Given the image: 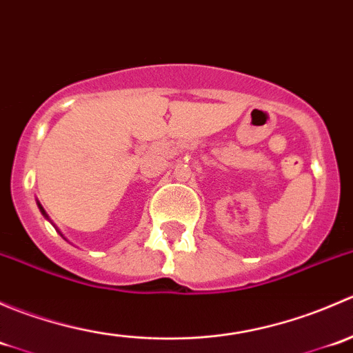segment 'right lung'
<instances>
[{
    "instance_id": "1",
    "label": "right lung",
    "mask_w": 353,
    "mask_h": 353,
    "mask_svg": "<svg viewBox=\"0 0 353 353\" xmlns=\"http://www.w3.org/2000/svg\"><path fill=\"white\" fill-rule=\"evenodd\" d=\"M37 205H39V208H41V212H42V215H44V216H48V215H46V212H44V208H42V206H41V203H37Z\"/></svg>"
}]
</instances>
